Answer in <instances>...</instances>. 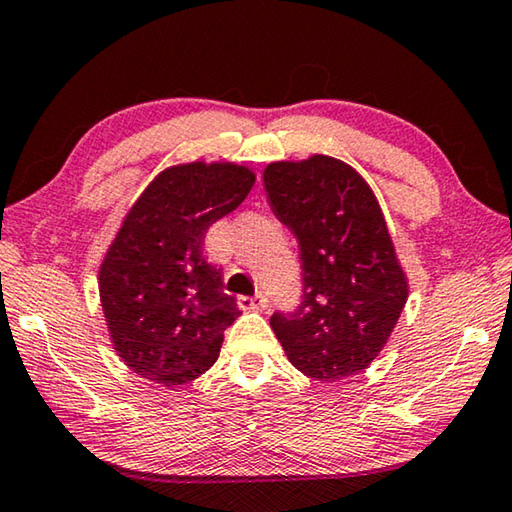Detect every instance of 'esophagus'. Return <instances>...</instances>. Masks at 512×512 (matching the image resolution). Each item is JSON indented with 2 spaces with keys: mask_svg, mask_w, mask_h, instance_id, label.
Segmentation results:
<instances>
[{
  "mask_svg": "<svg viewBox=\"0 0 512 512\" xmlns=\"http://www.w3.org/2000/svg\"><path fill=\"white\" fill-rule=\"evenodd\" d=\"M237 305H239V309H244V311H253V309L268 307V300L264 296H239Z\"/></svg>",
  "mask_w": 512,
  "mask_h": 512,
  "instance_id": "34e87169",
  "label": "esophagus"
}]
</instances>
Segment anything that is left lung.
Instances as JSON below:
<instances>
[{
  "instance_id": "left-lung-1",
  "label": "left lung",
  "mask_w": 512,
  "mask_h": 512,
  "mask_svg": "<svg viewBox=\"0 0 512 512\" xmlns=\"http://www.w3.org/2000/svg\"><path fill=\"white\" fill-rule=\"evenodd\" d=\"M268 203L298 239L302 293L271 327L293 366L318 381L377 357L409 287L375 194L350 164L314 155L264 171Z\"/></svg>"
}]
</instances>
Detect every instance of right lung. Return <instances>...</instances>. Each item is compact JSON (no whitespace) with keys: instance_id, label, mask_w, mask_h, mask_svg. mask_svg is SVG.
I'll return each mask as SVG.
<instances>
[{"instance_id":"add662e5","label":"right lung","mask_w":512,"mask_h":512,"mask_svg":"<svg viewBox=\"0 0 512 512\" xmlns=\"http://www.w3.org/2000/svg\"><path fill=\"white\" fill-rule=\"evenodd\" d=\"M253 185L255 173L239 164H180L131 207L101 264L99 293L115 350L137 375L180 386L219 357L241 311L207 262L205 232Z\"/></svg>"}]
</instances>
